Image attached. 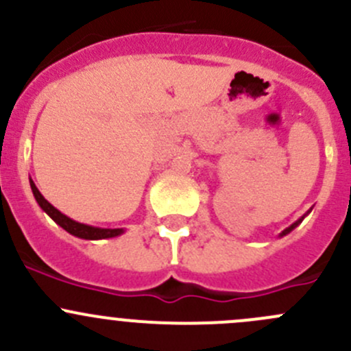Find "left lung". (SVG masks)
Here are the masks:
<instances>
[{
  "label": "left lung",
  "instance_id": "obj_1",
  "mask_svg": "<svg viewBox=\"0 0 351 351\" xmlns=\"http://www.w3.org/2000/svg\"><path fill=\"white\" fill-rule=\"evenodd\" d=\"M299 222H300V221H297V222H295V224H292V226H290V228H287V229H285V231H284V232H282V236L289 234V232H290V231H292V229H293V228H295V226H297V224H299Z\"/></svg>",
  "mask_w": 351,
  "mask_h": 351
}]
</instances>
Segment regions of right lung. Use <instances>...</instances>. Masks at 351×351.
I'll list each match as a JSON object with an SVG mask.
<instances>
[{"label": "right lung", "mask_w": 351, "mask_h": 351, "mask_svg": "<svg viewBox=\"0 0 351 351\" xmlns=\"http://www.w3.org/2000/svg\"><path fill=\"white\" fill-rule=\"evenodd\" d=\"M30 186H32V192H34L35 198H37L38 205H40V207L44 208V210L47 212L52 219H54L56 224H59L62 229H66L69 234L76 236V238H83V239H105V238H115V236L122 234V229L91 228V226L80 224V222L73 221V219H69L67 215L61 214V212H59L54 205L49 204V202L42 197V193L38 192L37 186H35V183L32 182V180H30Z\"/></svg>", "instance_id": "1"}]
</instances>
